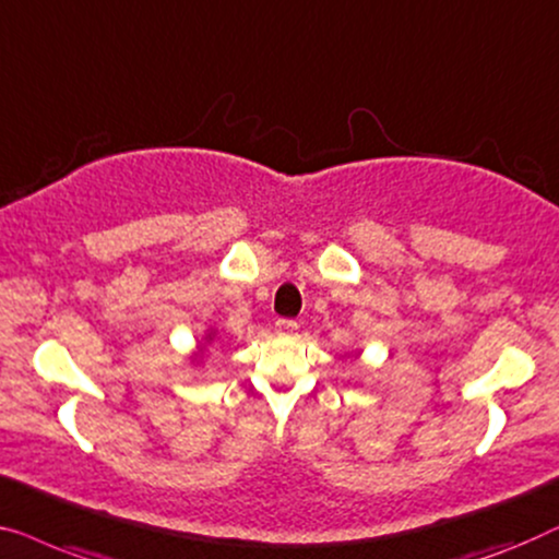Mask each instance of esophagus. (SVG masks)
<instances>
[{"label":"esophagus","instance_id":"34e87169","mask_svg":"<svg viewBox=\"0 0 559 559\" xmlns=\"http://www.w3.org/2000/svg\"><path fill=\"white\" fill-rule=\"evenodd\" d=\"M298 329V321H294V319H278L276 321V332L278 334H294Z\"/></svg>","mask_w":559,"mask_h":559}]
</instances>
